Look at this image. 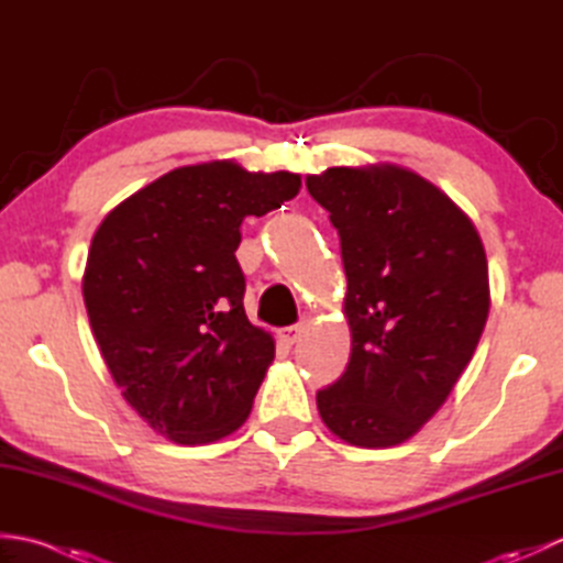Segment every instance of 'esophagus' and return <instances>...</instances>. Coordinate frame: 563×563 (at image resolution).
I'll return each mask as SVG.
<instances>
[{
  "label": "esophagus",
  "instance_id": "esophagus-1",
  "mask_svg": "<svg viewBox=\"0 0 563 563\" xmlns=\"http://www.w3.org/2000/svg\"><path fill=\"white\" fill-rule=\"evenodd\" d=\"M302 333H305V324H292V327L280 329V339L288 345H292L302 339Z\"/></svg>",
  "mask_w": 563,
  "mask_h": 563
}]
</instances>
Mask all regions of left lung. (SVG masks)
I'll return each mask as SVG.
<instances>
[{
	"label": "left lung",
	"mask_w": 563,
	"mask_h": 563,
	"mask_svg": "<svg viewBox=\"0 0 563 563\" xmlns=\"http://www.w3.org/2000/svg\"><path fill=\"white\" fill-rule=\"evenodd\" d=\"M341 236L351 361L317 394L321 421L355 448H391L438 413L492 307L482 236L457 202L399 164L305 178Z\"/></svg>",
	"instance_id": "left-lung-1"
}]
</instances>
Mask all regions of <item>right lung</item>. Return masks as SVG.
Listing matches in <instances>:
<instances>
[{
    "label": "right lung",
    "instance_id": "obj_1",
    "mask_svg": "<svg viewBox=\"0 0 563 563\" xmlns=\"http://www.w3.org/2000/svg\"><path fill=\"white\" fill-rule=\"evenodd\" d=\"M300 188V174L234 159L178 166L93 232L81 275L91 333L123 399L176 445L222 440L251 413L275 341L244 312L239 227Z\"/></svg>",
    "mask_w": 563,
    "mask_h": 563
}]
</instances>
